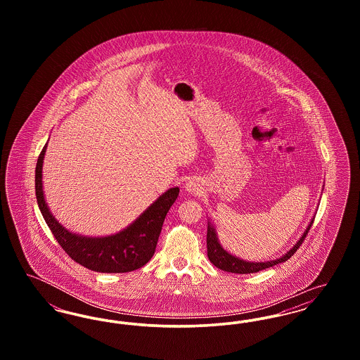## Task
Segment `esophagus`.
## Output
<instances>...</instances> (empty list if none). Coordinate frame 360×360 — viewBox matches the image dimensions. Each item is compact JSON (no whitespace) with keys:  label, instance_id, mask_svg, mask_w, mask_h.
<instances>
[{"label":"esophagus","instance_id":"obj_1","mask_svg":"<svg viewBox=\"0 0 360 360\" xmlns=\"http://www.w3.org/2000/svg\"><path fill=\"white\" fill-rule=\"evenodd\" d=\"M185 188H186V191L190 193V194H197L201 190V184H200L198 179L193 178V179H188V182H186Z\"/></svg>","mask_w":360,"mask_h":360}]
</instances>
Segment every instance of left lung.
Here are the masks:
<instances>
[{
  "instance_id": "1",
  "label": "left lung",
  "mask_w": 360,
  "mask_h": 360,
  "mask_svg": "<svg viewBox=\"0 0 360 360\" xmlns=\"http://www.w3.org/2000/svg\"><path fill=\"white\" fill-rule=\"evenodd\" d=\"M314 221V217L311 219V221L309 223L305 232L302 233V236L300 240L291 247L290 250L275 260H267V262H248L244 259L235 257L232 254H229L226 250H224L223 245L220 244L219 238H217V232L214 225L207 221V233H206V247H207V257L210 260L212 264H214L217 269L226 271V273H233V274H252V273H257L262 271L264 269L273 267L278 263H283L288 259H290L294 252L300 248V245L302 244L304 239L308 235L309 229L311 226V224Z\"/></svg>"
}]
</instances>
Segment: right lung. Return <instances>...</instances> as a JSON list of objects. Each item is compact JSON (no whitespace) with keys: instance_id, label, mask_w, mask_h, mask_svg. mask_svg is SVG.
Wrapping results in <instances>:
<instances>
[{"instance_id":"add662e5","label":"right lung","mask_w":360,"mask_h":360,"mask_svg":"<svg viewBox=\"0 0 360 360\" xmlns=\"http://www.w3.org/2000/svg\"><path fill=\"white\" fill-rule=\"evenodd\" d=\"M47 144L39 155L34 190L39 209L52 235L74 262L97 273H129L143 267L154 255L166 214L175 202L179 188H169L136 220L120 232L103 238L72 233L52 216L43 193V160Z\"/></svg>"}]
</instances>
